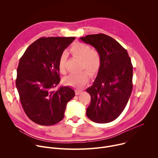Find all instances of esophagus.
Instances as JSON below:
<instances>
[{
	"label": "esophagus",
	"instance_id": "obj_1",
	"mask_svg": "<svg viewBox=\"0 0 158 158\" xmlns=\"http://www.w3.org/2000/svg\"><path fill=\"white\" fill-rule=\"evenodd\" d=\"M76 95H79V94H80L82 92V90H76Z\"/></svg>",
	"mask_w": 158,
	"mask_h": 158
}]
</instances>
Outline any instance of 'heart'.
<instances>
[{
    "instance_id": "obj_1",
    "label": "heart",
    "mask_w": 158,
    "mask_h": 158,
    "mask_svg": "<svg viewBox=\"0 0 158 158\" xmlns=\"http://www.w3.org/2000/svg\"><path fill=\"white\" fill-rule=\"evenodd\" d=\"M69 52L74 57L81 60V69H85L88 74L93 76L99 71L101 59L99 53L94 49H92L89 45L77 42L74 43L69 49ZM67 60V54L63 53L59 60L58 68L61 74H65V63ZM88 74L85 72L80 73H73L65 77L64 82L65 85L71 87L80 88L84 86L88 81Z\"/></svg>"
}]
</instances>
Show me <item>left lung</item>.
Returning <instances> with one entry per match:
<instances>
[{
  "label": "left lung",
  "mask_w": 158,
  "mask_h": 158,
  "mask_svg": "<svg viewBox=\"0 0 158 158\" xmlns=\"http://www.w3.org/2000/svg\"><path fill=\"white\" fill-rule=\"evenodd\" d=\"M80 39L99 53L101 63L93 84L86 89L91 103L86 115L97 123L117 119L126 107L132 89L133 67L127 51L113 38L104 34Z\"/></svg>",
  "instance_id": "obj_1"
}]
</instances>
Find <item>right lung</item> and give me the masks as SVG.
<instances>
[{"label":"right lung","mask_w":158,"mask_h":158,"mask_svg":"<svg viewBox=\"0 0 158 158\" xmlns=\"http://www.w3.org/2000/svg\"><path fill=\"white\" fill-rule=\"evenodd\" d=\"M74 37H42L27 48L19 60L16 87L27 117L42 126H51L64 117L66 105L75 96L69 86L54 89L60 82L58 63Z\"/></svg>","instance_id":"obj_1"}]
</instances>
